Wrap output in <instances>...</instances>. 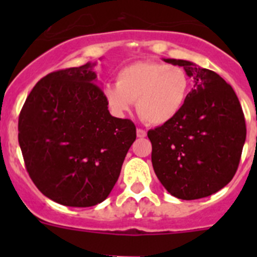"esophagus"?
I'll list each match as a JSON object with an SVG mask.
<instances>
[{
    "label": "esophagus",
    "mask_w": 257,
    "mask_h": 257,
    "mask_svg": "<svg viewBox=\"0 0 257 257\" xmlns=\"http://www.w3.org/2000/svg\"><path fill=\"white\" fill-rule=\"evenodd\" d=\"M137 137H138V138H145V137H147V132L141 128L137 129Z\"/></svg>",
    "instance_id": "1"
}]
</instances>
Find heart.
<instances>
[{
  "instance_id": "1",
  "label": "heart",
  "mask_w": 257,
  "mask_h": 257,
  "mask_svg": "<svg viewBox=\"0 0 257 257\" xmlns=\"http://www.w3.org/2000/svg\"><path fill=\"white\" fill-rule=\"evenodd\" d=\"M190 90V77L183 67L155 61L124 66L116 83L103 88V97L116 115L129 112L137 102L139 116L152 125L169 123L183 109Z\"/></svg>"
}]
</instances>
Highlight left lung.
<instances>
[{
    "label": "left lung",
    "instance_id": "1",
    "mask_svg": "<svg viewBox=\"0 0 257 257\" xmlns=\"http://www.w3.org/2000/svg\"><path fill=\"white\" fill-rule=\"evenodd\" d=\"M164 62L183 67L194 88L173 120L148 132L153 168L175 198H205L227 185L239 167L246 139L242 108L215 72L184 59Z\"/></svg>",
    "mask_w": 257,
    "mask_h": 257
}]
</instances>
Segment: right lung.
Returning a JSON list of instances; mask_svg holds the SVG:
<instances>
[{
    "label": "right lung",
    "instance_id": "1",
    "mask_svg": "<svg viewBox=\"0 0 257 257\" xmlns=\"http://www.w3.org/2000/svg\"><path fill=\"white\" fill-rule=\"evenodd\" d=\"M94 66L43 77L18 118V143L35 185L51 200L74 208L108 198L137 138L133 121L110 115Z\"/></svg>",
    "mask_w": 257,
    "mask_h": 257
}]
</instances>
